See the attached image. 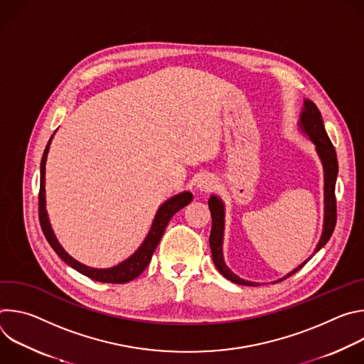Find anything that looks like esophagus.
<instances>
[{
  "label": "esophagus",
  "instance_id": "1",
  "mask_svg": "<svg viewBox=\"0 0 364 364\" xmlns=\"http://www.w3.org/2000/svg\"><path fill=\"white\" fill-rule=\"evenodd\" d=\"M216 186V181L209 177V176H203L198 181H197V188L201 191V193H209L215 188Z\"/></svg>",
  "mask_w": 364,
  "mask_h": 364
}]
</instances>
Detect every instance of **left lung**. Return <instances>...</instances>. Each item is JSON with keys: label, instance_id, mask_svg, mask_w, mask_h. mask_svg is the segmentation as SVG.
Masks as SVG:
<instances>
[{"label": "left lung", "instance_id": "left-lung-1", "mask_svg": "<svg viewBox=\"0 0 364 364\" xmlns=\"http://www.w3.org/2000/svg\"><path fill=\"white\" fill-rule=\"evenodd\" d=\"M301 131L309 136V139L314 142L316 149L318 157L323 163L324 168V225H323V233L320 237V242L314 250L317 253L331 237L336 222H337V205H336V180H337V173H338V163H337V154L336 149L326 132L324 124H323V117L318 108L316 107L314 102L311 100H304V109L301 112V118L298 122ZM209 209L212 213V232L209 237L210 249H212V257L213 262L218 268V271L229 281L239 284V285H247V287H256L261 285L257 282H250L239 278L236 274H233L225 264L223 259V232H225V205L223 201L218 196H212L209 198ZM313 253V255H314ZM311 256L306 259L305 262H302L298 268H295L292 272H289L287 277L275 281H284L298 272L308 261Z\"/></svg>", "mask_w": 364, "mask_h": 364}]
</instances>
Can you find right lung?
Here are the masks:
<instances>
[{
	"instance_id": "right-lung-1",
	"label": "right lung",
	"mask_w": 364,
	"mask_h": 364,
	"mask_svg": "<svg viewBox=\"0 0 364 364\" xmlns=\"http://www.w3.org/2000/svg\"><path fill=\"white\" fill-rule=\"evenodd\" d=\"M53 138V135H51ZM51 138L48 139V144L44 149L43 159H41V164H40V193H38V219H40V225H41V230L47 239V242L50 243V246L53 247V250L62 257V261H65L69 267H72L73 269H76L77 272L83 274L85 277L97 281V282H107V284H125L129 282L132 279H135L136 277H139L144 269L148 267L151 256L154 253V250L157 249L164 230L170 222V219L178 212L181 210L184 205H187L191 200H193V194L190 191H183L171 198H168L166 203H163L160 205V209L154 218L151 230L148 232L145 240L142 242V245L138 247V250L131 255L128 259H125L124 262H121L117 267L112 268H107V269H96V268H90L86 267L80 262H77L76 259H73L63 247L62 245L58 242L53 229L50 226L48 222V216L46 212V191H44V174H46V160H47V152H48V146L51 142Z\"/></svg>"
}]
</instances>
